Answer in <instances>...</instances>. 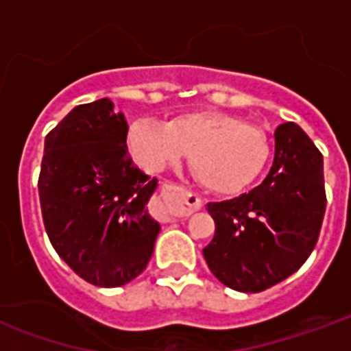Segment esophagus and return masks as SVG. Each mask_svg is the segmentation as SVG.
I'll return each instance as SVG.
<instances>
[{"label": "esophagus", "instance_id": "esophagus-1", "mask_svg": "<svg viewBox=\"0 0 351 351\" xmlns=\"http://www.w3.org/2000/svg\"><path fill=\"white\" fill-rule=\"evenodd\" d=\"M161 195H163V203L173 213L191 214L201 206V199L180 184H167L161 191Z\"/></svg>", "mask_w": 351, "mask_h": 351}]
</instances>
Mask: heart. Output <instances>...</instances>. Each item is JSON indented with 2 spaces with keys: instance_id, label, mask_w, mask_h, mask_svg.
<instances>
[{
  "instance_id": "1",
  "label": "heart",
  "mask_w": 351,
  "mask_h": 351,
  "mask_svg": "<svg viewBox=\"0 0 351 351\" xmlns=\"http://www.w3.org/2000/svg\"><path fill=\"white\" fill-rule=\"evenodd\" d=\"M133 148L145 165L154 169L191 158V175L205 190L235 195L263 175L271 145L263 131L241 118L201 110L173 123H141L133 131Z\"/></svg>"
}]
</instances>
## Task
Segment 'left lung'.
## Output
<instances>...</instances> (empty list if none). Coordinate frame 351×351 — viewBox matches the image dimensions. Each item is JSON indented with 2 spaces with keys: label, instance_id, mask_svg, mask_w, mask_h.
Masks as SVG:
<instances>
[{
  "label": "left lung",
  "instance_id": "left-lung-1",
  "mask_svg": "<svg viewBox=\"0 0 351 351\" xmlns=\"http://www.w3.org/2000/svg\"><path fill=\"white\" fill-rule=\"evenodd\" d=\"M271 173L241 197L208 203L216 231L203 250L223 286L259 293L291 276L314 250L325 214L324 158L293 122L276 128Z\"/></svg>",
  "mask_w": 351,
  "mask_h": 351
}]
</instances>
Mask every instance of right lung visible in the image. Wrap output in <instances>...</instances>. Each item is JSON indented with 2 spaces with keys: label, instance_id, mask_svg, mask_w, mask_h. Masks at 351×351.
<instances>
[{
  "label": "right lung",
  "instance_id": "obj_1",
  "mask_svg": "<svg viewBox=\"0 0 351 351\" xmlns=\"http://www.w3.org/2000/svg\"><path fill=\"white\" fill-rule=\"evenodd\" d=\"M125 138L107 97L75 107L45 138L43 223L58 256L93 286L137 278L160 233L146 208L158 182L133 163Z\"/></svg>",
  "mask_w": 351,
  "mask_h": 351
}]
</instances>
